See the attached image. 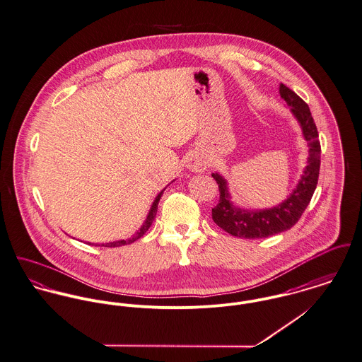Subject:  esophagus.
Masks as SVG:
<instances>
[{
  "label": "esophagus",
  "mask_w": 362,
  "mask_h": 362,
  "mask_svg": "<svg viewBox=\"0 0 362 362\" xmlns=\"http://www.w3.org/2000/svg\"><path fill=\"white\" fill-rule=\"evenodd\" d=\"M187 168L192 173H202L206 168V160L199 155H191L187 160Z\"/></svg>",
  "instance_id": "1"
}]
</instances>
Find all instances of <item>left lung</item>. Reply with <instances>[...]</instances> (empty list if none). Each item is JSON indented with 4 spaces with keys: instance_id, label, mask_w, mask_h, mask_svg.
I'll return each mask as SVG.
<instances>
[{
    "instance_id": "obj_1",
    "label": "left lung",
    "mask_w": 362,
    "mask_h": 362,
    "mask_svg": "<svg viewBox=\"0 0 362 362\" xmlns=\"http://www.w3.org/2000/svg\"><path fill=\"white\" fill-rule=\"evenodd\" d=\"M279 94L291 107L292 115L296 117L297 123L301 127L303 136L307 141V165L297 182L296 188L289 197L278 206L262 210H249L235 204L230 200L232 197L227 180L221 174L213 173L211 177L218 184L220 200L218 204L211 209V217L220 228L232 236L259 239L291 230L301 217L317 188L321 165V145L310 107L285 84L279 86Z\"/></svg>"
}]
</instances>
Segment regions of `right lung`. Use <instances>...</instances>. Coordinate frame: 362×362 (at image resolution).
Listing matches in <instances>:
<instances>
[{"label": "right lung", "instance_id": "add662e5", "mask_svg": "<svg viewBox=\"0 0 362 362\" xmlns=\"http://www.w3.org/2000/svg\"><path fill=\"white\" fill-rule=\"evenodd\" d=\"M165 189H163V191H160V192L158 194V197H155V200H153V203H152V206H151V210H149V213H148V216H146V218H145L144 224L141 226V228H139V230H136V232L132 235V238H129V239H120V240H115V242H109V243H102V246H105V247H117V246H124V245H130L132 242H135L136 239H139L141 236H144V233H145L146 230H149V227L152 226V223H153V220H155V217H156V213H158V204H159V200H160V197L163 195Z\"/></svg>", "mask_w": 362, "mask_h": 362}]
</instances>
